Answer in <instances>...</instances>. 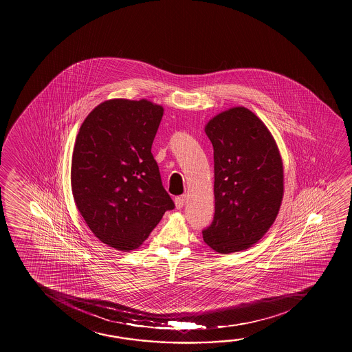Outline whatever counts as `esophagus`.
Masks as SVG:
<instances>
[{
    "mask_svg": "<svg viewBox=\"0 0 352 352\" xmlns=\"http://www.w3.org/2000/svg\"><path fill=\"white\" fill-rule=\"evenodd\" d=\"M174 202H175V208H182L184 206L185 204V195L177 196L175 199H174Z\"/></svg>",
    "mask_w": 352,
    "mask_h": 352,
    "instance_id": "obj_1",
    "label": "esophagus"
}]
</instances>
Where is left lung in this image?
<instances>
[{
	"instance_id": "1",
	"label": "left lung",
	"mask_w": 352,
	"mask_h": 352,
	"mask_svg": "<svg viewBox=\"0 0 352 352\" xmlns=\"http://www.w3.org/2000/svg\"><path fill=\"white\" fill-rule=\"evenodd\" d=\"M212 142L214 216L204 242L219 254L248 249L275 222L283 196V160L265 124L236 107L208 121Z\"/></svg>"
}]
</instances>
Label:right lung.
<instances>
[{
	"mask_svg": "<svg viewBox=\"0 0 352 352\" xmlns=\"http://www.w3.org/2000/svg\"><path fill=\"white\" fill-rule=\"evenodd\" d=\"M163 107L110 99L82 122L71 186L76 206L100 242L130 252L148 238L174 202L151 152Z\"/></svg>",
	"mask_w": 352,
	"mask_h": 352,
	"instance_id": "1",
	"label": "right lung"
}]
</instances>
